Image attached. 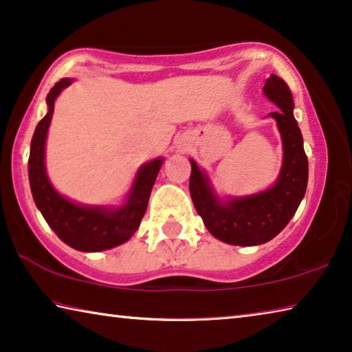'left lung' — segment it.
<instances>
[{
    "label": "left lung",
    "instance_id": "left-lung-1",
    "mask_svg": "<svg viewBox=\"0 0 352 352\" xmlns=\"http://www.w3.org/2000/svg\"><path fill=\"white\" fill-rule=\"evenodd\" d=\"M264 94L278 107L270 113L283 141V164L270 188L248 195L220 199L208 177L194 160L190 162V199L208 231L230 245L252 247L272 241L285 228L306 194L309 164L302 135L294 116V98L281 77L270 74Z\"/></svg>",
    "mask_w": 352,
    "mask_h": 352
}]
</instances>
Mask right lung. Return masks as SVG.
<instances>
[{
	"label": "right lung",
	"mask_w": 352,
	"mask_h": 352,
	"mask_svg": "<svg viewBox=\"0 0 352 352\" xmlns=\"http://www.w3.org/2000/svg\"><path fill=\"white\" fill-rule=\"evenodd\" d=\"M73 82L74 79L65 77L47 93V113L35 127L31 141L28 162L29 184L41 216L67 245L79 252H104L127 242L140 228L164 158L158 157L141 166L126 200L119 206L82 205L58 192L46 174V136L54 113L56 99Z\"/></svg>",
	"instance_id": "right-lung-1"
}]
</instances>
